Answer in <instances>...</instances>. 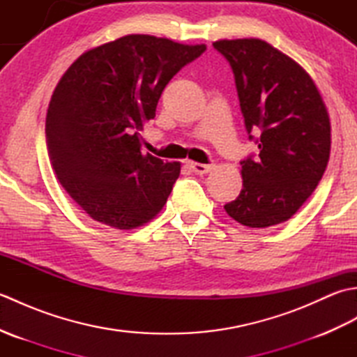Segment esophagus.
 <instances>
[{
	"instance_id": "esophagus-1",
	"label": "esophagus",
	"mask_w": 357,
	"mask_h": 357,
	"mask_svg": "<svg viewBox=\"0 0 357 357\" xmlns=\"http://www.w3.org/2000/svg\"><path fill=\"white\" fill-rule=\"evenodd\" d=\"M188 165H190V169L198 173V174H204V173H208L211 169H213V164H201V162H188Z\"/></svg>"
}]
</instances>
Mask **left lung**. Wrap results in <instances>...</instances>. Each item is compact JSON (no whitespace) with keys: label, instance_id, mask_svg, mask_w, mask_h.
<instances>
[{"label":"left lung","instance_id":"8db88e82","mask_svg":"<svg viewBox=\"0 0 357 357\" xmlns=\"http://www.w3.org/2000/svg\"><path fill=\"white\" fill-rule=\"evenodd\" d=\"M213 47L231 66L248 138L259 149V156L241 161L242 190L224 208L252 229L285 222L327 169V107L312 77L271 44L242 38L215 41Z\"/></svg>","mask_w":357,"mask_h":357}]
</instances>
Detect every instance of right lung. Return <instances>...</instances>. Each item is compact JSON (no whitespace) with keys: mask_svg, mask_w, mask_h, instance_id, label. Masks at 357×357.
<instances>
[{"mask_svg":"<svg viewBox=\"0 0 357 357\" xmlns=\"http://www.w3.org/2000/svg\"><path fill=\"white\" fill-rule=\"evenodd\" d=\"M206 49L127 35L84 52L59 79L45 116L49 159L95 221L132 230L162 210L181 164L144 155L139 130L169 81Z\"/></svg>","mask_w":357,"mask_h":357,"instance_id":"add662e5","label":"right lung"}]
</instances>
